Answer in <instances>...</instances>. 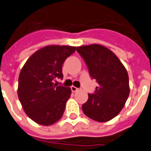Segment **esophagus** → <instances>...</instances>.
<instances>
[{"label":"esophagus","instance_id":"esophagus-1","mask_svg":"<svg viewBox=\"0 0 151 151\" xmlns=\"http://www.w3.org/2000/svg\"><path fill=\"white\" fill-rule=\"evenodd\" d=\"M71 90H72V92H76V91L78 90V88H77L75 86H71Z\"/></svg>","mask_w":151,"mask_h":151}]
</instances>
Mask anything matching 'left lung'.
<instances>
[{"label": "left lung", "instance_id": "1", "mask_svg": "<svg viewBox=\"0 0 151 151\" xmlns=\"http://www.w3.org/2000/svg\"><path fill=\"white\" fill-rule=\"evenodd\" d=\"M77 51L84 59L91 78L98 84L93 93H88L82 111L94 121H110L122 110L129 97L127 70L111 50L101 45H82Z\"/></svg>", "mask_w": 151, "mask_h": 151}]
</instances>
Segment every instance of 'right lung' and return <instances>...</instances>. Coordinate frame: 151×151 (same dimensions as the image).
I'll list each match as a JSON object with an SVG mask.
<instances>
[{
  "mask_svg": "<svg viewBox=\"0 0 151 151\" xmlns=\"http://www.w3.org/2000/svg\"><path fill=\"white\" fill-rule=\"evenodd\" d=\"M76 47L48 45L36 51L22 67L17 95L24 112L37 123L50 126L63 115L71 94L69 87L54 84L63 78L62 65Z\"/></svg>",
  "mask_w": 151,
  "mask_h": 151,
  "instance_id": "obj_1",
  "label": "right lung"
}]
</instances>
